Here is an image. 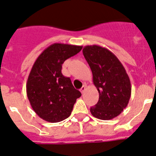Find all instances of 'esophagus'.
Returning <instances> with one entry per match:
<instances>
[{
    "label": "esophagus",
    "instance_id": "esophagus-1",
    "mask_svg": "<svg viewBox=\"0 0 156 156\" xmlns=\"http://www.w3.org/2000/svg\"><path fill=\"white\" fill-rule=\"evenodd\" d=\"M86 86H83L82 88H81V89H80V91H81V93H83L84 92H85V90H86Z\"/></svg>",
    "mask_w": 156,
    "mask_h": 156
}]
</instances>
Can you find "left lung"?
<instances>
[{"mask_svg":"<svg viewBox=\"0 0 156 156\" xmlns=\"http://www.w3.org/2000/svg\"><path fill=\"white\" fill-rule=\"evenodd\" d=\"M93 73L99 101L90 108L95 118L110 120L126 108L131 96L130 80L123 65L110 50L93 44L82 50Z\"/></svg>","mask_w":156,"mask_h":156,"instance_id":"1","label":"left lung"}]
</instances>
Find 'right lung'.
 I'll return each mask as SVG.
<instances>
[{
	"label": "right lung",
	"instance_id": "obj_1",
	"mask_svg": "<svg viewBox=\"0 0 156 156\" xmlns=\"http://www.w3.org/2000/svg\"><path fill=\"white\" fill-rule=\"evenodd\" d=\"M82 46L54 43L40 54L27 82L30 105L41 119L58 122L68 118L82 93L74 89L70 78L62 74V64L82 50Z\"/></svg>",
	"mask_w": 156,
	"mask_h": 156
}]
</instances>
